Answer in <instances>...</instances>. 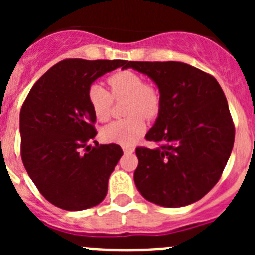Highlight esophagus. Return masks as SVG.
Instances as JSON below:
<instances>
[{
	"instance_id": "34e87169",
	"label": "esophagus",
	"mask_w": 255,
	"mask_h": 255,
	"mask_svg": "<svg viewBox=\"0 0 255 255\" xmlns=\"http://www.w3.org/2000/svg\"><path fill=\"white\" fill-rule=\"evenodd\" d=\"M123 150L125 154H131V153H134V148H130V147H124Z\"/></svg>"
}]
</instances>
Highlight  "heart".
<instances>
[{"label": "heart", "instance_id": "1", "mask_svg": "<svg viewBox=\"0 0 255 255\" xmlns=\"http://www.w3.org/2000/svg\"><path fill=\"white\" fill-rule=\"evenodd\" d=\"M110 92L101 84L88 88V103L97 120L106 121L111 116L114 98L128 97L125 114L130 116L115 120L105 126L102 139L107 143L132 145L145 131V121L158 116L161 110V94L153 84L143 82L139 74L131 70H120L107 78Z\"/></svg>", "mask_w": 255, "mask_h": 255}]
</instances>
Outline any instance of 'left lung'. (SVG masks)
Listing matches in <instances>:
<instances>
[{
  "label": "left lung",
  "instance_id": "left-lung-1",
  "mask_svg": "<svg viewBox=\"0 0 255 255\" xmlns=\"http://www.w3.org/2000/svg\"><path fill=\"white\" fill-rule=\"evenodd\" d=\"M158 85L161 110L145 135L158 144L135 149L134 172L140 194L162 207L202 199L224 172L235 140V126L224 91L211 74L176 61H126Z\"/></svg>",
  "mask_w": 255,
  "mask_h": 255
}]
</instances>
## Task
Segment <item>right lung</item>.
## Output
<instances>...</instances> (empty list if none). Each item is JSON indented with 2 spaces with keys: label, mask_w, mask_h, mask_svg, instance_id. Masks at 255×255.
Masks as SVG:
<instances>
[{
  "label": "right lung",
  "mask_w": 255,
  "mask_h": 255,
  "mask_svg": "<svg viewBox=\"0 0 255 255\" xmlns=\"http://www.w3.org/2000/svg\"><path fill=\"white\" fill-rule=\"evenodd\" d=\"M125 64V60L60 61L38 79L22 103V163L40 194L58 208H91L107 194L108 177L123 149L94 140L96 116L87 93L97 78Z\"/></svg>",
  "instance_id": "obj_1"
}]
</instances>
